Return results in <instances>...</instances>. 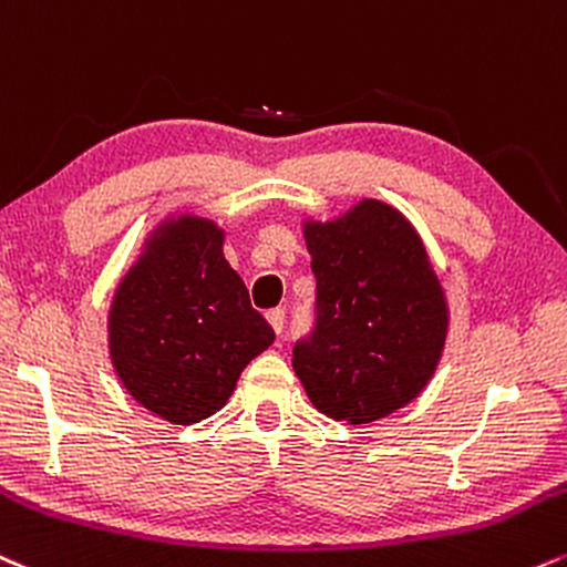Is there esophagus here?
I'll return each instance as SVG.
<instances>
[{
    "instance_id": "34e87169",
    "label": "esophagus",
    "mask_w": 567,
    "mask_h": 567,
    "mask_svg": "<svg viewBox=\"0 0 567 567\" xmlns=\"http://www.w3.org/2000/svg\"><path fill=\"white\" fill-rule=\"evenodd\" d=\"M266 319H269V324H271V330L277 332H282V327H285V309H269L266 311Z\"/></svg>"
}]
</instances>
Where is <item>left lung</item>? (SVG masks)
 <instances>
[{
	"label": "left lung",
	"mask_w": 567,
	"mask_h": 567,
	"mask_svg": "<svg viewBox=\"0 0 567 567\" xmlns=\"http://www.w3.org/2000/svg\"><path fill=\"white\" fill-rule=\"evenodd\" d=\"M303 235L317 319L292 349V370L327 417H385L417 399L439 367L449 327L439 277L412 224L380 200L309 221Z\"/></svg>",
	"instance_id": "1"
}]
</instances>
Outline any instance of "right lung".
Here are the masks:
<instances>
[{
  "instance_id": "obj_1",
  "label": "right lung",
  "mask_w": 567,
  "mask_h": 567,
  "mask_svg": "<svg viewBox=\"0 0 567 567\" xmlns=\"http://www.w3.org/2000/svg\"><path fill=\"white\" fill-rule=\"evenodd\" d=\"M221 245L224 231L208 218L166 221L111 306V359L121 383L176 425L218 412L250 359L275 343Z\"/></svg>"
}]
</instances>
